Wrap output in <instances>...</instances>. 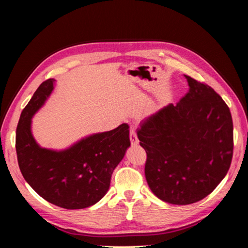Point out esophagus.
Here are the masks:
<instances>
[{
    "instance_id": "esophagus-1",
    "label": "esophagus",
    "mask_w": 248,
    "mask_h": 248,
    "mask_svg": "<svg viewBox=\"0 0 248 248\" xmlns=\"http://www.w3.org/2000/svg\"><path fill=\"white\" fill-rule=\"evenodd\" d=\"M129 139H130V142H131L132 146L139 145V140H138V137H137V134H136V130H134L133 128L130 129Z\"/></svg>"
}]
</instances>
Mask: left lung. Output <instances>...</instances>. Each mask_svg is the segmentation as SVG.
Masks as SVG:
<instances>
[{
	"mask_svg": "<svg viewBox=\"0 0 248 248\" xmlns=\"http://www.w3.org/2000/svg\"><path fill=\"white\" fill-rule=\"evenodd\" d=\"M184 77L188 93L146 118L137 131L147 153L150 189L174 205L193 204L211 193L226 177L234 148L226 102L211 87Z\"/></svg>",
	"mask_w": 248,
	"mask_h": 248,
	"instance_id": "obj_1",
	"label": "left lung"
}]
</instances>
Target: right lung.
<instances>
[{
    "label": "right lung",
    "instance_id": "obj_1",
    "mask_svg": "<svg viewBox=\"0 0 248 248\" xmlns=\"http://www.w3.org/2000/svg\"><path fill=\"white\" fill-rule=\"evenodd\" d=\"M55 81H43L21 111L16 140L18 166L29 185L50 204L84 209L107 194L112 171L130 147L129 126L91 134L59 151L40 147L32 133V118L48 99Z\"/></svg>",
    "mask_w": 248,
    "mask_h": 248
}]
</instances>
